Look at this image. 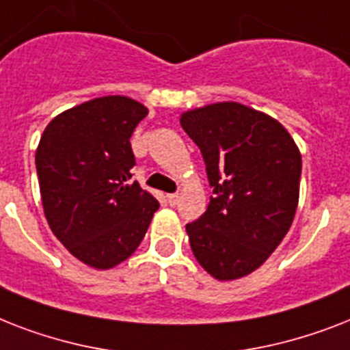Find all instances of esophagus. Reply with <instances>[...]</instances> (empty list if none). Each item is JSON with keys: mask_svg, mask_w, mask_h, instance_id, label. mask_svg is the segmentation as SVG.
Masks as SVG:
<instances>
[{"mask_svg": "<svg viewBox=\"0 0 350 350\" xmlns=\"http://www.w3.org/2000/svg\"><path fill=\"white\" fill-rule=\"evenodd\" d=\"M178 194H167V203H169V205H172V207H174L176 203H178Z\"/></svg>", "mask_w": 350, "mask_h": 350, "instance_id": "1", "label": "esophagus"}]
</instances>
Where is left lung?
<instances>
[{"instance_id":"obj_1","label":"left lung","mask_w":350,"mask_h":350,"mask_svg":"<svg viewBox=\"0 0 350 350\" xmlns=\"http://www.w3.org/2000/svg\"><path fill=\"white\" fill-rule=\"evenodd\" d=\"M180 123L213 187L205 214L187 224L192 252L216 280L247 276L293 225L301 154L280 121L236 101L183 112Z\"/></svg>"}]
</instances>
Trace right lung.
<instances>
[{
  "label": "right lung",
  "mask_w": 350,
  "mask_h": 350,
  "mask_svg": "<svg viewBox=\"0 0 350 350\" xmlns=\"http://www.w3.org/2000/svg\"><path fill=\"white\" fill-rule=\"evenodd\" d=\"M148 111L105 96L62 112L46 125L36 170L49 227L72 256L112 269L142 243L158 200L132 181L131 136Z\"/></svg>",
  "instance_id": "1"
}]
</instances>
